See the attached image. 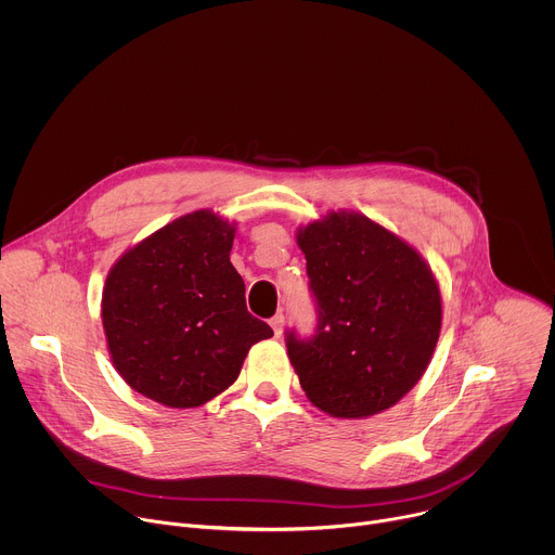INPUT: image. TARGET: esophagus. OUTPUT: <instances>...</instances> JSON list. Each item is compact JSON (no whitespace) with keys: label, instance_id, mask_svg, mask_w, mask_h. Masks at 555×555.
<instances>
[{"label":"esophagus","instance_id":"esophagus-1","mask_svg":"<svg viewBox=\"0 0 555 555\" xmlns=\"http://www.w3.org/2000/svg\"><path fill=\"white\" fill-rule=\"evenodd\" d=\"M283 323H285V319H283L281 313H276L274 319L270 321V327L274 330V336H276V338H281V334H283Z\"/></svg>","mask_w":555,"mask_h":555}]
</instances>
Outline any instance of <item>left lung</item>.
I'll return each mask as SVG.
<instances>
[{"instance_id":"8db88e82","label":"left lung","mask_w":555,"mask_h":555,"mask_svg":"<svg viewBox=\"0 0 555 555\" xmlns=\"http://www.w3.org/2000/svg\"><path fill=\"white\" fill-rule=\"evenodd\" d=\"M319 330L287 334V356L307 400L340 420L398 404L422 379L441 332V292L424 257L353 210H332L296 230Z\"/></svg>"}]
</instances>
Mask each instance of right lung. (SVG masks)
I'll use <instances>...</instances> for the list:
<instances>
[{"instance_id": "1", "label": "right lung", "mask_w": 555, "mask_h": 555, "mask_svg": "<svg viewBox=\"0 0 555 555\" xmlns=\"http://www.w3.org/2000/svg\"><path fill=\"white\" fill-rule=\"evenodd\" d=\"M236 223L195 210L129 248L103 287V330L120 377L169 409H195L223 392L250 347L272 338L246 307L230 263Z\"/></svg>"}]
</instances>
